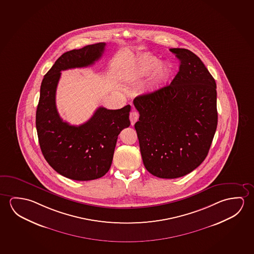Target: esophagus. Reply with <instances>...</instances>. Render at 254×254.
<instances>
[{
	"label": "esophagus",
	"instance_id": "1",
	"mask_svg": "<svg viewBox=\"0 0 254 254\" xmlns=\"http://www.w3.org/2000/svg\"><path fill=\"white\" fill-rule=\"evenodd\" d=\"M129 118H130V122H131V125H134V123L138 121V119H139V113L136 111H132L131 113H130V115H129Z\"/></svg>",
	"mask_w": 254,
	"mask_h": 254
}]
</instances>
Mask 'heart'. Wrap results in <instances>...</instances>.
I'll return each mask as SVG.
<instances>
[{
  "label": "heart",
  "instance_id": "1",
  "mask_svg": "<svg viewBox=\"0 0 254 254\" xmlns=\"http://www.w3.org/2000/svg\"><path fill=\"white\" fill-rule=\"evenodd\" d=\"M172 69L168 63H158L156 57L147 56L139 60L133 69L129 72L128 77L139 79L153 74V87L159 88L168 81Z\"/></svg>",
  "mask_w": 254,
  "mask_h": 254
}]
</instances>
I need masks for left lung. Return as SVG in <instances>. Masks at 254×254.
Listing matches in <instances>:
<instances>
[{
	"label": "left lung",
	"instance_id": "obj_1",
	"mask_svg": "<svg viewBox=\"0 0 254 254\" xmlns=\"http://www.w3.org/2000/svg\"><path fill=\"white\" fill-rule=\"evenodd\" d=\"M171 84L138 96L134 125L145 168L161 179L192 172L205 160L217 127L216 83L200 59L185 48Z\"/></svg>",
	"mask_w": 254,
	"mask_h": 254
}]
</instances>
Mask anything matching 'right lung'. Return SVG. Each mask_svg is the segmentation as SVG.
Here are the masks:
<instances>
[{
	"label": "right lung",
	"mask_w": 254,
	"mask_h": 254,
	"mask_svg": "<svg viewBox=\"0 0 254 254\" xmlns=\"http://www.w3.org/2000/svg\"><path fill=\"white\" fill-rule=\"evenodd\" d=\"M106 43L89 45L63 54L44 76L36 112V127L45 159L59 174L88 181L109 171L121 130L130 126L131 106L99 107L84 124L69 125L60 117L55 94L61 71L90 66L100 59Z\"/></svg>",
	"instance_id": "add662e5"
}]
</instances>
